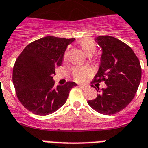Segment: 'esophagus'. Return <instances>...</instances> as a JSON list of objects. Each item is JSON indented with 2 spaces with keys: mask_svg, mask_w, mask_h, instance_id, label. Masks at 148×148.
Returning a JSON list of instances; mask_svg holds the SVG:
<instances>
[{
  "mask_svg": "<svg viewBox=\"0 0 148 148\" xmlns=\"http://www.w3.org/2000/svg\"><path fill=\"white\" fill-rule=\"evenodd\" d=\"M79 87H80L81 88H82V89H86V88H87L88 86H85V85H80V86H79Z\"/></svg>",
  "mask_w": 148,
  "mask_h": 148,
  "instance_id": "34e87169",
  "label": "esophagus"
}]
</instances>
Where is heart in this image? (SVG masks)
<instances>
[{
	"label": "heart",
	"instance_id": "heart-1",
	"mask_svg": "<svg viewBox=\"0 0 148 148\" xmlns=\"http://www.w3.org/2000/svg\"><path fill=\"white\" fill-rule=\"evenodd\" d=\"M79 45L82 51L87 55H90L96 51L97 45L95 42L90 38H82L79 40ZM66 57V56H65ZM72 76L75 80L78 82L83 81L86 77L90 74L89 69L85 67H77L72 69Z\"/></svg>",
	"mask_w": 148,
	"mask_h": 148
}]
</instances>
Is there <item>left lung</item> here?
<instances>
[{
    "mask_svg": "<svg viewBox=\"0 0 148 148\" xmlns=\"http://www.w3.org/2000/svg\"><path fill=\"white\" fill-rule=\"evenodd\" d=\"M95 41L102 49L100 66L92 82L105 81L106 88L97 87L96 99L88 103L99 114L111 115L130 103L142 77L139 60L130 46L111 36H99ZM94 87V85H92Z\"/></svg>",
    "mask_w": 148,
    "mask_h": 148,
    "instance_id": "1",
    "label": "left lung"
}]
</instances>
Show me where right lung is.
Masks as SVG:
<instances>
[{
  "mask_svg": "<svg viewBox=\"0 0 148 148\" xmlns=\"http://www.w3.org/2000/svg\"><path fill=\"white\" fill-rule=\"evenodd\" d=\"M75 40L49 36L29 43L16 60L12 81L18 99L27 110L46 116L62 107L74 82L54 87L52 76L61 66L68 45Z\"/></svg>",
  "mask_w": 148,
  "mask_h": 148,
  "instance_id": "1",
  "label": "right lung"
}]
</instances>
